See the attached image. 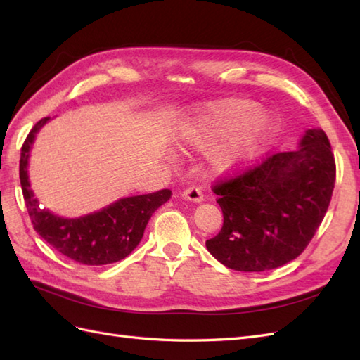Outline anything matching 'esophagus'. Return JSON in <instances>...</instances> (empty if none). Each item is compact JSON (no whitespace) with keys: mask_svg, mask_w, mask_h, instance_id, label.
Returning a JSON list of instances; mask_svg holds the SVG:
<instances>
[{"mask_svg":"<svg viewBox=\"0 0 360 360\" xmlns=\"http://www.w3.org/2000/svg\"><path fill=\"white\" fill-rule=\"evenodd\" d=\"M182 196L186 198L187 201H192V202H202L204 201V195L201 192V188L198 187H188Z\"/></svg>","mask_w":360,"mask_h":360,"instance_id":"obj_1","label":"esophagus"}]
</instances>
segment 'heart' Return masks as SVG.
I'll use <instances>...</instances> for the list:
<instances>
[{
    "mask_svg": "<svg viewBox=\"0 0 360 360\" xmlns=\"http://www.w3.org/2000/svg\"><path fill=\"white\" fill-rule=\"evenodd\" d=\"M278 133L272 112L249 98L227 97L205 102L184 114L174 137L181 148L207 151L215 174H231L250 165L271 147Z\"/></svg>",
    "mask_w": 360,
    "mask_h": 360,
    "instance_id": "heart-1",
    "label": "heart"
}]
</instances>
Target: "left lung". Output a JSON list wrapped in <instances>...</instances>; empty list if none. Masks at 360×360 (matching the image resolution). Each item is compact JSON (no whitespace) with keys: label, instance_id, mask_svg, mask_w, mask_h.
<instances>
[{"label":"left lung","instance_id":"1","mask_svg":"<svg viewBox=\"0 0 360 360\" xmlns=\"http://www.w3.org/2000/svg\"><path fill=\"white\" fill-rule=\"evenodd\" d=\"M335 164L322 128L303 133L294 151L277 153L213 187L221 232L205 248L229 269L262 272L302 254L331 201Z\"/></svg>","mask_w":360,"mask_h":360}]
</instances>
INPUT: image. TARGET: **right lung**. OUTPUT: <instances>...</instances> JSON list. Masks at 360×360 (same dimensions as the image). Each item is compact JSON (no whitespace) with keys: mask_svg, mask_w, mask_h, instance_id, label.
Wrapping results in <instances>:
<instances>
[{"mask_svg":"<svg viewBox=\"0 0 360 360\" xmlns=\"http://www.w3.org/2000/svg\"><path fill=\"white\" fill-rule=\"evenodd\" d=\"M51 117L41 119L30 129L21 148L20 181L29 217L41 238L74 262L101 266L128 257L141 243L153 213L172 198L168 188L155 193L119 198L101 210L77 218H65L40 207L29 181V158L37 133Z\"/></svg>","mask_w":360,"mask_h":360,"instance_id":"1","label":"right lung"}]
</instances>
